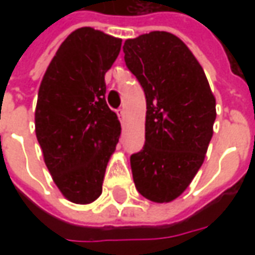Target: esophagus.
I'll return each mask as SVG.
<instances>
[{"mask_svg":"<svg viewBox=\"0 0 255 255\" xmlns=\"http://www.w3.org/2000/svg\"><path fill=\"white\" fill-rule=\"evenodd\" d=\"M117 116L120 119V122H124V116H126V112L124 109H117Z\"/></svg>","mask_w":255,"mask_h":255,"instance_id":"34e87169","label":"esophagus"}]
</instances>
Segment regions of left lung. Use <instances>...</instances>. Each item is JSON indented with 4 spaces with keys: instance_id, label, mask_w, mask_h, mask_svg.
<instances>
[{
    "instance_id": "8db88e82",
    "label": "left lung",
    "mask_w": 255,
    "mask_h": 255,
    "mask_svg": "<svg viewBox=\"0 0 255 255\" xmlns=\"http://www.w3.org/2000/svg\"><path fill=\"white\" fill-rule=\"evenodd\" d=\"M124 61L146 97L144 146L131 155L135 187L153 202L182 194L205 160L216 100L184 42L165 31L127 39Z\"/></svg>"
}]
</instances>
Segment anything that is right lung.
Masks as SVG:
<instances>
[{
	"label": "right lung",
	"instance_id": "add662e5",
	"mask_svg": "<svg viewBox=\"0 0 255 255\" xmlns=\"http://www.w3.org/2000/svg\"><path fill=\"white\" fill-rule=\"evenodd\" d=\"M120 49L119 38L78 28L58 47L42 79L36 139L53 180L71 202L84 205L100 197L120 138V122L105 100V73Z\"/></svg>",
	"mask_w": 255,
	"mask_h": 255
}]
</instances>
